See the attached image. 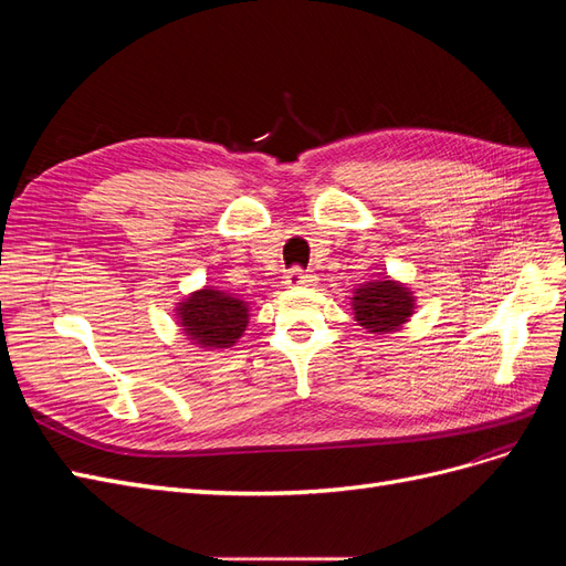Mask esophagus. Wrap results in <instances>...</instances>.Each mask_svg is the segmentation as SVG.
I'll return each mask as SVG.
<instances>
[{
  "instance_id": "esophagus-1",
  "label": "esophagus",
  "mask_w": 566,
  "mask_h": 566,
  "mask_svg": "<svg viewBox=\"0 0 566 566\" xmlns=\"http://www.w3.org/2000/svg\"><path fill=\"white\" fill-rule=\"evenodd\" d=\"M316 281V276L314 273H310V271H302V269H290L287 271V276H285V285L287 287H306V285H312Z\"/></svg>"
}]
</instances>
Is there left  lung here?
Listing matches in <instances>:
<instances>
[{"label": "left lung", "mask_w": 566, "mask_h": 566, "mask_svg": "<svg viewBox=\"0 0 566 566\" xmlns=\"http://www.w3.org/2000/svg\"><path fill=\"white\" fill-rule=\"evenodd\" d=\"M352 310L368 333H397L416 314V297L403 283L385 276L354 287Z\"/></svg>", "instance_id": "8db88e82"}]
</instances>
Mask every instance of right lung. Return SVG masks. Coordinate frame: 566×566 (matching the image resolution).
Returning <instances> with one entry per match:
<instances>
[{"label": "right lung", "mask_w": 566, "mask_h": 566, "mask_svg": "<svg viewBox=\"0 0 566 566\" xmlns=\"http://www.w3.org/2000/svg\"><path fill=\"white\" fill-rule=\"evenodd\" d=\"M177 318L196 347L227 349L243 337L250 310L241 297L205 285L177 304Z\"/></svg>", "instance_id": "obj_1"}]
</instances>
